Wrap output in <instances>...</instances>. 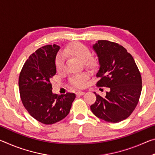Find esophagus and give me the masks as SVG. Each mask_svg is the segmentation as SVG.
Returning a JSON list of instances; mask_svg holds the SVG:
<instances>
[{
	"mask_svg": "<svg viewBox=\"0 0 155 155\" xmlns=\"http://www.w3.org/2000/svg\"><path fill=\"white\" fill-rule=\"evenodd\" d=\"M76 94H77V95H78V96H82V95H84V94H85V92H84V91H78Z\"/></svg>",
	"mask_w": 155,
	"mask_h": 155,
	"instance_id": "esophagus-1",
	"label": "esophagus"
}]
</instances>
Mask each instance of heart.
<instances>
[{"mask_svg":"<svg viewBox=\"0 0 155 155\" xmlns=\"http://www.w3.org/2000/svg\"><path fill=\"white\" fill-rule=\"evenodd\" d=\"M65 54L77 57L87 66H93L96 64L95 60L91 58V52L88 47L81 43L77 42L67 47L65 49L64 53H60L57 55L55 61V66L57 71H61L64 69L65 60ZM88 78L89 74L87 73H83L81 74L73 76L70 78V81L75 87H82L85 85V81Z\"/></svg>","mask_w":155,"mask_h":155,"instance_id":"obj_1","label":"heart"}]
</instances>
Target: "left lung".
<instances>
[{"label": "left lung", "instance_id": "left-lung-1", "mask_svg": "<svg viewBox=\"0 0 155 155\" xmlns=\"http://www.w3.org/2000/svg\"><path fill=\"white\" fill-rule=\"evenodd\" d=\"M92 48L98 58L96 77L98 87L109 88L106 96L96 94L90 109L98 118L117 123L127 119L134 111L141 95V77L132 55L118 44L98 40Z\"/></svg>", "mask_w": 155, "mask_h": 155}]
</instances>
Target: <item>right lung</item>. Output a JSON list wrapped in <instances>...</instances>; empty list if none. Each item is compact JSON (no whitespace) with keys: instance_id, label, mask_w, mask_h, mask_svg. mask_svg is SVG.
<instances>
[{"instance_id":"add662e5","label":"right lung","mask_w":155,"mask_h":155,"mask_svg":"<svg viewBox=\"0 0 155 155\" xmlns=\"http://www.w3.org/2000/svg\"><path fill=\"white\" fill-rule=\"evenodd\" d=\"M60 47L47 45L37 50L26 61L19 77L21 101L29 114L41 123L52 124L69 114L74 93L57 95L51 80L55 75V59Z\"/></svg>"}]
</instances>
